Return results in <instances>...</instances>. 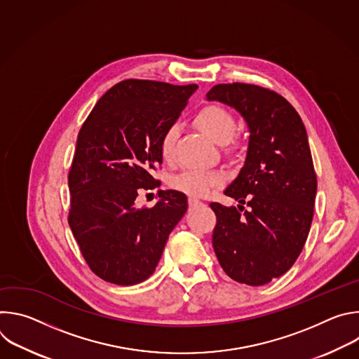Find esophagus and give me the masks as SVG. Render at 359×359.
Instances as JSON below:
<instances>
[{"mask_svg": "<svg viewBox=\"0 0 359 359\" xmlns=\"http://www.w3.org/2000/svg\"><path fill=\"white\" fill-rule=\"evenodd\" d=\"M197 204H200V200H197V198H194V197H190V198H189V206H190V208H196Z\"/></svg>", "mask_w": 359, "mask_h": 359, "instance_id": "1", "label": "esophagus"}]
</instances>
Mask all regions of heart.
Instances as JSON below:
<instances>
[{
	"label": "heart",
	"mask_w": 359,
	"mask_h": 359,
	"mask_svg": "<svg viewBox=\"0 0 359 359\" xmlns=\"http://www.w3.org/2000/svg\"><path fill=\"white\" fill-rule=\"evenodd\" d=\"M194 121L204 133L209 135L217 143L230 140L237 128L234 116L226 108L213 104L203 107L196 114ZM177 135V123H172L165 129L159 143V151L163 161H170L173 158ZM223 180V173L219 170L193 168L176 175L172 179V187L191 197H203L208 196L213 187L222 184Z\"/></svg>",
	"instance_id": "heart-1"
}]
</instances>
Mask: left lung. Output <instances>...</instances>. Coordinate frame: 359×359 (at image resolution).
<instances>
[{"mask_svg": "<svg viewBox=\"0 0 359 359\" xmlns=\"http://www.w3.org/2000/svg\"><path fill=\"white\" fill-rule=\"evenodd\" d=\"M206 97L237 109L250 130L244 166L224 190L239 209L210 203L213 248L230 278L263 285L292 267L310 233L317 175L306 130L290 102L269 88L219 83Z\"/></svg>", "mask_w": 359, "mask_h": 359, "instance_id": "obj_1", "label": "left lung"}]
</instances>
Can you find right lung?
I'll use <instances>...</instances> for the list:
<instances>
[{
	"label": "right lung",
	"instance_id": "obj_1",
	"mask_svg": "<svg viewBox=\"0 0 359 359\" xmlns=\"http://www.w3.org/2000/svg\"><path fill=\"white\" fill-rule=\"evenodd\" d=\"M197 85L125 79L112 86L83 122L68 175V223L92 273L133 285L155 271L187 197L161 190L153 208H136L142 189H155L165 129L175 123Z\"/></svg>",
	"mask_w": 359,
	"mask_h": 359
}]
</instances>
